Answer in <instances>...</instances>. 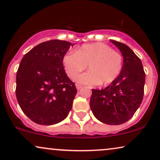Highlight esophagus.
<instances>
[{"mask_svg": "<svg viewBox=\"0 0 160 160\" xmlns=\"http://www.w3.org/2000/svg\"><path fill=\"white\" fill-rule=\"evenodd\" d=\"M76 89H77L78 90H79V89L82 87L81 86V85H79V84H76Z\"/></svg>", "mask_w": 160, "mask_h": 160, "instance_id": "1", "label": "esophagus"}]
</instances>
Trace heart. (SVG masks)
Masks as SVG:
<instances>
[{
    "mask_svg": "<svg viewBox=\"0 0 160 160\" xmlns=\"http://www.w3.org/2000/svg\"><path fill=\"white\" fill-rule=\"evenodd\" d=\"M67 75L74 78L86 69L89 71L76 78L78 84L89 86L111 84L119 76L123 65L122 57L104 43L84 44L76 52H68L63 58Z\"/></svg>",
    "mask_w": 160,
    "mask_h": 160,
    "instance_id": "heart-1",
    "label": "heart"
}]
</instances>
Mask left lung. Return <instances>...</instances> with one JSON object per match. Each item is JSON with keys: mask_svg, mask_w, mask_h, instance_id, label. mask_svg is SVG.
<instances>
[{"mask_svg": "<svg viewBox=\"0 0 160 160\" xmlns=\"http://www.w3.org/2000/svg\"><path fill=\"white\" fill-rule=\"evenodd\" d=\"M110 41L123 57L122 71L105 89H92L89 106L99 121L118 125L130 119L141 104L146 75L141 60L128 46Z\"/></svg>", "mask_w": 160, "mask_h": 160, "instance_id": "left-lung-1", "label": "left lung"}]
</instances>
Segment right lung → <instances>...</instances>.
Returning a JSON list of instances; mask_svg holds the SVG:
<instances>
[{
    "instance_id": "1",
    "label": "right lung",
    "mask_w": 160,
    "mask_h": 160,
    "mask_svg": "<svg viewBox=\"0 0 160 160\" xmlns=\"http://www.w3.org/2000/svg\"><path fill=\"white\" fill-rule=\"evenodd\" d=\"M73 45L65 41H46L21 60L16 78L17 99L24 113L36 124H58L71 110L77 89L68 77L62 61Z\"/></svg>"
}]
</instances>
